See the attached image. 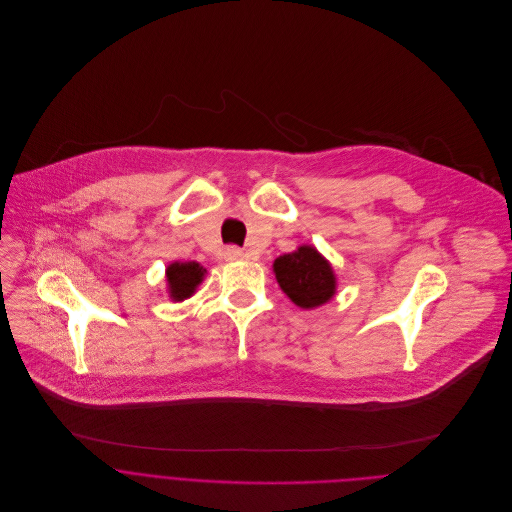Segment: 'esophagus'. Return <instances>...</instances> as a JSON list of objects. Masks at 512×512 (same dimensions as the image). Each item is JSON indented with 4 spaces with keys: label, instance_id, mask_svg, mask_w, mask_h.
<instances>
[{
    "label": "esophagus",
    "instance_id": "34e87169",
    "mask_svg": "<svg viewBox=\"0 0 512 512\" xmlns=\"http://www.w3.org/2000/svg\"><path fill=\"white\" fill-rule=\"evenodd\" d=\"M224 258L226 260H240V258H244V252L240 248H236V246H228L224 250Z\"/></svg>",
    "mask_w": 512,
    "mask_h": 512
}]
</instances>
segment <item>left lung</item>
I'll list each match as a JSON object with an SVG mask.
<instances>
[{"label":"left lung","mask_w":512,"mask_h":512,"mask_svg":"<svg viewBox=\"0 0 512 512\" xmlns=\"http://www.w3.org/2000/svg\"><path fill=\"white\" fill-rule=\"evenodd\" d=\"M272 268L282 292L300 309H317L337 292L333 266L313 246L278 256Z\"/></svg>","instance_id":"left-lung-1"}]
</instances>
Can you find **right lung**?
I'll return each mask as SVG.
<instances>
[{"mask_svg": "<svg viewBox=\"0 0 512 512\" xmlns=\"http://www.w3.org/2000/svg\"><path fill=\"white\" fill-rule=\"evenodd\" d=\"M165 276H167V290L171 300L179 302L189 298L195 292L203 276H206V268H203L199 262H173L167 266Z\"/></svg>", "mask_w": 512, "mask_h": 512, "instance_id": "1", "label": "right lung"}]
</instances>
